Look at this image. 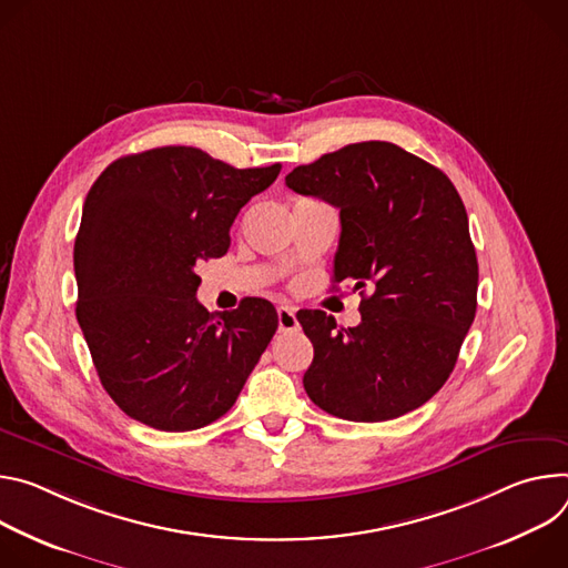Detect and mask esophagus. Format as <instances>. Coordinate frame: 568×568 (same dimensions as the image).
Wrapping results in <instances>:
<instances>
[{
    "instance_id": "1",
    "label": "esophagus",
    "mask_w": 568,
    "mask_h": 568,
    "mask_svg": "<svg viewBox=\"0 0 568 568\" xmlns=\"http://www.w3.org/2000/svg\"><path fill=\"white\" fill-rule=\"evenodd\" d=\"M277 325H280V332H284V334L300 329L293 306H280L277 308Z\"/></svg>"
}]
</instances>
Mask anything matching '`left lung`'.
I'll use <instances>...</instances> for the list:
<instances>
[{"instance_id": "left-lung-1", "label": "left lung", "mask_w": 568, "mask_h": 568, "mask_svg": "<svg viewBox=\"0 0 568 568\" xmlns=\"http://www.w3.org/2000/svg\"><path fill=\"white\" fill-rule=\"evenodd\" d=\"M286 184L341 210L334 282L361 291V325L297 311L313 343L308 399L349 422H386L445 386L476 316L478 262L465 205L437 166L361 142L295 166Z\"/></svg>"}]
</instances>
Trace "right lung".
I'll return each mask as SVG.
<instances>
[{"instance_id":"right-lung-1","label":"right lung","mask_w":568,"mask_h":568,"mask_svg":"<svg viewBox=\"0 0 568 568\" xmlns=\"http://www.w3.org/2000/svg\"><path fill=\"white\" fill-rule=\"evenodd\" d=\"M280 169L162 146L114 160L92 184L74 243L77 318L101 386L129 417L180 433L234 406L277 311L245 297L210 313L196 266L225 255L236 214Z\"/></svg>"}]
</instances>
